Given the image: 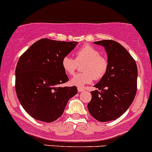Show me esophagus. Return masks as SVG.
<instances>
[{
    "label": "esophagus",
    "mask_w": 152,
    "mask_h": 152,
    "mask_svg": "<svg viewBox=\"0 0 152 152\" xmlns=\"http://www.w3.org/2000/svg\"><path fill=\"white\" fill-rule=\"evenodd\" d=\"M77 91H78V92H83V91H85V89L83 88L79 87L77 88Z\"/></svg>",
    "instance_id": "1"
}]
</instances>
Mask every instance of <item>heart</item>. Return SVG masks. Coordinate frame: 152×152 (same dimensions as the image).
Instances as JSON below:
<instances>
[{"mask_svg": "<svg viewBox=\"0 0 152 152\" xmlns=\"http://www.w3.org/2000/svg\"><path fill=\"white\" fill-rule=\"evenodd\" d=\"M75 58L65 56L62 58L61 66L68 75H74L78 65L82 63L83 72L76 75L72 79L71 83L79 87L91 83L93 80H99L107 73L109 66L108 59L100 55V52L91 45H86L77 50Z\"/></svg>", "mask_w": 152, "mask_h": 152, "instance_id": "b5f03b06", "label": "heart"}]
</instances>
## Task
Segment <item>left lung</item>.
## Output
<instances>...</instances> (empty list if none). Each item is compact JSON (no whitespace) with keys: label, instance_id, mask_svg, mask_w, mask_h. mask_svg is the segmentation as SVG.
Wrapping results in <instances>:
<instances>
[{"label":"left lung","instance_id":"obj_1","mask_svg":"<svg viewBox=\"0 0 152 152\" xmlns=\"http://www.w3.org/2000/svg\"><path fill=\"white\" fill-rule=\"evenodd\" d=\"M107 53L109 66L107 73L91 92L88 104L91 115L99 121L106 122L118 118L126 112L137 92V68L134 59L118 42L101 40Z\"/></svg>","mask_w":152,"mask_h":152}]
</instances>
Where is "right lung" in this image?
I'll use <instances>...</instances> for the list:
<instances>
[{"mask_svg":"<svg viewBox=\"0 0 152 152\" xmlns=\"http://www.w3.org/2000/svg\"><path fill=\"white\" fill-rule=\"evenodd\" d=\"M77 43L42 39L19 58L15 70L17 96L25 110L35 119L56 121L63 114L69 99L77 93L76 86H58L69 81L62 58Z\"/></svg>","mask_w":152,"mask_h":152,"instance_id":"obj_1","label":"right lung"}]
</instances>
